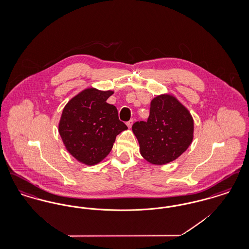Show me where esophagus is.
Here are the masks:
<instances>
[{"label": "esophagus", "mask_w": 249, "mask_h": 249, "mask_svg": "<svg viewBox=\"0 0 249 249\" xmlns=\"http://www.w3.org/2000/svg\"><path fill=\"white\" fill-rule=\"evenodd\" d=\"M133 121H134V120H133V119H130V120H129V121H128V122H127V126H128V127H129V128H131V126H132V124H133Z\"/></svg>", "instance_id": "34e87169"}]
</instances>
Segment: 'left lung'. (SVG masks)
I'll list each match as a JSON object with an SVG mask.
<instances>
[{"label":"left lung","mask_w":249,"mask_h":249,"mask_svg":"<svg viewBox=\"0 0 249 249\" xmlns=\"http://www.w3.org/2000/svg\"><path fill=\"white\" fill-rule=\"evenodd\" d=\"M140 153L148 162L163 165L183 154L193 140L194 121L190 111L171 94L155 97L147 121L132 125Z\"/></svg>","instance_id":"8db88e82"}]
</instances>
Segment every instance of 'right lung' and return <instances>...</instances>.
Masks as SVG:
<instances>
[{"label":"right lung","mask_w":249,"mask_h":249,"mask_svg":"<svg viewBox=\"0 0 249 249\" xmlns=\"http://www.w3.org/2000/svg\"><path fill=\"white\" fill-rule=\"evenodd\" d=\"M112 90L86 89L62 110L59 132L67 151L79 162L95 165L110 153L117 135L128 127L119 119L118 109L107 104Z\"/></svg>","instance_id":"1"}]
</instances>
